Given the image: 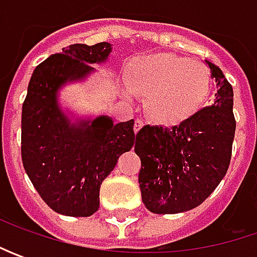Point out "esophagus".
Segmentation results:
<instances>
[{"label": "esophagus", "instance_id": "34e87169", "mask_svg": "<svg viewBox=\"0 0 257 257\" xmlns=\"http://www.w3.org/2000/svg\"><path fill=\"white\" fill-rule=\"evenodd\" d=\"M142 127H143V120H140V118H137V120L134 121V132L137 133V132H139V130L142 128Z\"/></svg>", "mask_w": 257, "mask_h": 257}]
</instances>
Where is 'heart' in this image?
Returning a JSON list of instances; mask_svg holds the SVG:
<instances>
[{
  "instance_id": "obj_1",
  "label": "heart",
  "mask_w": 257,
  "mask_h": 257,
  "mask_svg": "<svg viewBox=\"0 0 257 257\" xmlns=\"http://www.w3.org/2000/svg\"><path fill=\"white\" fill-rule=\"evenodd\" d=\"M125 97H144L146 114L154 123L173 127L202 108L212 77L202 61L157 53L136 57L124 67Z\"/></svg>"
}]
</instances>
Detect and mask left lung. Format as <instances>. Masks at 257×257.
<instances>
[{"mask_svg": "<svg viewBox=\"0 0 257 257\" xmlns=\"http://www.w3.org/2000/svg\"><path fill=\"white\" fill-rule=\"evenodd\" d=\"M204 63L217 88L212 105L179 125H144L136 134L142 199L156 214L183 213L202 204L230 164L236 132L233 88L217 65Z\"/></svg>", "mask_w": 257, "mask_h": 257, "instance_id": "left-lung-1", "label": "left lung"}]
</instances>
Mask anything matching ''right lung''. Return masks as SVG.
<instances>
[{
  "mask_svg": "<svg viewBox=\"0 0 257 257\" xmlns=\"http://www.w3.org/2000/svg\"><path fill=\"white\" fill-rule=\"evenodd\" d=\"M113 53L110 43L73 44L50 55L31 75L21 115V157L35 190L54 212L88 217L100 186L134 146V120L80 115L60 101L67 85L84 83Z\"/></svg>",
  "mask_w": 257,
  "mask_h": 257,
  "instance_id": "1",
  "label": "right lung"
}]
</instances>
